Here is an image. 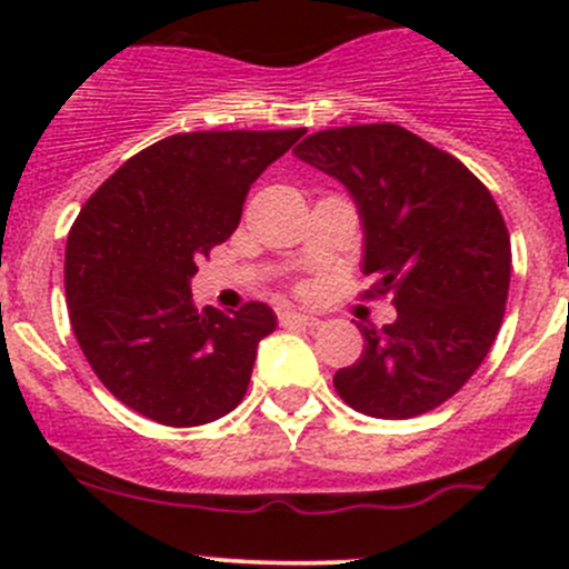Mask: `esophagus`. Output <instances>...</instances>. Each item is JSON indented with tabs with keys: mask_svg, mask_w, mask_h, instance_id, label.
Masks as SVG:
<instances>
[{
	"mask_svg": "<svg viewBox=\"0 0 569 569\" xmlns=\"http://www.w3.org/2000/svg\"><path fill=\"white\" fill-rule=\"evenodd\" d=\"M280 325H302V327H317L319 317L302 311H283L280 313Z\"/></svg>",
	"mask_w": 569,
	"mask_h": 569,
	"instance_id": "34e87169",
	"label": "esophagus"
}]
</instances>
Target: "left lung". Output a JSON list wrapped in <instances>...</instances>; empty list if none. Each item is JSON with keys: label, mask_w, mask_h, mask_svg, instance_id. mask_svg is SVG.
Returning a JSON list of instances; mask_svg holds the SVG:
<instances>
[{"label": "left lung", "mask_w": 569, "mask_h": 569, "mask_svg": "<svg viewBox=\"0 0 569 569\" xmlns=\"http://www.w3.org/2000/svg\"><path fill=\"white\" fill-rule=\"evenodd\" d=\"M338 178L363 220V297H393L396 321L360 327L363 352L332 377L375 418H412L451 399L503 321L512 248L490 189L451 153L396 123L317 131L295 148Z\"/></svg>", "instance_id": "obj_1"}]
</instances>
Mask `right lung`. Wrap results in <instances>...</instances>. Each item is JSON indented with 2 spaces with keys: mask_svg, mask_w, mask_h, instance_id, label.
<instances>
[{
  "mask_svg": "<svg viewBox=\"0 0 569 569\" xmlns=\"http://www.w3.org/2000/svg\"><path fill=\"white\" fill-rule=\"evenodd\" d=\"M306 129L189 131L134 153L96 189L66 244L73 336L104 388L164 427H200L244 399L274 330L263 302L192 306L198 261L239 226L242 203Z\"/></svg>",
  "mask_w": 569,
  "mask_h": 569,
  "instance_id": "obj_1",
  "label": "right lung"
}]
</instances>
